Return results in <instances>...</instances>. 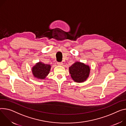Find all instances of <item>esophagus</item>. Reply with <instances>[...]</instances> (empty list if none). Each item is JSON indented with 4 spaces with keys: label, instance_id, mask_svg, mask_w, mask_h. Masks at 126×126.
I'll return each mask as SVG.
<instances>
[{
    "label": "esophagus",
    "instance_id": "1",
    "mask_svg": "<svg viewBox=\"0 0 126 126\" xmlns=\"http://www.w3.org/2000/svg\"><path fill=\"white\" fill-rule=\"evenodd\" d=\"M57 64L58 65H62L63 64L62 62H57Z\"/></svg>",
    "mask_w": 126,
    "mask_h": 126
}]
</instances>
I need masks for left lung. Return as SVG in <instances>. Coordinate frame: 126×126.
<instances>
[{
	"mask_svg": "<svg viewBox=\"0 0 126 126\" xmlns=\"http://www.w3.org/2000/svg\"><path fill=\"white\" fill-rule=\"evenodd\" d=\"M90 72L89 67L80 62H76L69 67V72L75 82H82L88 78Z\"/></svg>",
	"mask_w": 126,
	"mask_h": 126,
	"instance_id": "8db88e82",
	"label": "left lung"
}]
</instances>
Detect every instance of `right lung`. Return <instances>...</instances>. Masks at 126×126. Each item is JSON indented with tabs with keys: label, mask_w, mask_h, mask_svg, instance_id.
Wrapping results in <instances>:
<instances>
[{
	"label": "right lung",
	"mask_w": 126,
	"mask_h": 126,
	"mask_svg": "<svg viewBox=\"0 0 126 126\" xmlns=\"http://www.w3.org/2000/svg\"><path fill=\"white\" fill-rule=\"evenodd\" d=\"M50 68L51 66L50 65L39 62L32 67V72L35 77L44 79L49 73Z\"/></svg>",
	"instance_id": "add662e5"
}]
</instances>
